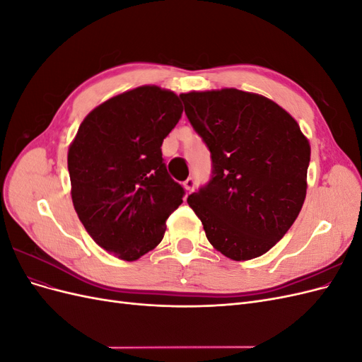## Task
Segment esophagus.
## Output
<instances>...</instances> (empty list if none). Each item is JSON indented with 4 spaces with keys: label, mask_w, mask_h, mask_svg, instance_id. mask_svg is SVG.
Masks as SVG:
<instances>
[{
    "label": "esophagus",
    "mask_w": 362,
    "mask_h": 362,
    "mask_svg": "<svg viewBox=\"0 0 362 362\" xmlns=\"http://www.w3.org/2000/svg\"><path fill=\"white\" fill-rule=\"evenodd\" d=\"M194 185H196V182H194V180H193V178H189V180H185V181H184V189L187 190L189 193H190V192H193Z\"/></svg>",
    "instance_id": "1"
}]
</instances>
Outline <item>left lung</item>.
I'll use <instances>...</instances> for the list:
<instances>
[{
    "label": "left lung",
    "instance_id": "obj_1",
    "mask_svg": "<svg viewBox=\"0 0 362 362\" xmlns=\"http://www.w3.org/2000/svg\"><path fill=\"white\" fill-rule=\"evenodd\" d=\"M211 152V180L187 202L208 242L234 261L261 257L286 235L306 196L311 146L294 117L238 89L181 93Z\"/></svg>",
    "mask_w": 362,
    "mask_h": 362
}]
</instances>
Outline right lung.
<instances>
[{
	"label": "right lung",
	"mask_w": 362,
	"mask_h": 362,
	"mask_svg": "<svg viewBox=\"0 0 362 362\" xmlns=\"http://www.w3.org/2000/svg\"><path fill=\"white\" fill-rule=\"evenodd\" d=\"M181 113L177 93L140 86L95 107L69 146L75 211L95 243L120 259L136 261L154 249L182 204L184 189L161 157Z\"/></svg>",
	"instance_id": "right-lung-1"
}]
</instances>
